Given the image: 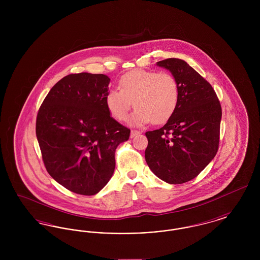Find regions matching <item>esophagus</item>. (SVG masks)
I'll return each mask as SVG.
<instances>
[{
    "label": "esophagus",
    "mask_w": 260,
    "mask_h": 260,
    "mask_svg": "<svg viewBox=\"0 0 260 260\" xmlns=\"http://www.w3.org/2000/svg\"><path fill=\"white\" fill-rule=\"evenodd\" d=\"M139 134H140V132H139V131L132 129V132H131V137H135V136H137V135H139Z\"/></svg>",
    "instance_id": "esophagus-1"
}]
</instances>
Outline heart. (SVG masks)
<instances>
[{"label": "heart", "mask_w": 260, "mask_h": 260, "mask_svg": "<svg viewBox=\"0 0 260 260\" xmlns=\"http://www.w3.org/2000/svg\"><path fill=\"white\" fill-rule=\"evenodd\" d=\"M119 89L107 92V109L115 119L123 122L134 104L136 110L133 121L136 124L166 123L174 114L180 99L179 84L169 72L129 71L120 78Z\"/></svg>", "instance_id": "1"}]
</instances>
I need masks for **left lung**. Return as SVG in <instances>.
Returning a JSON list of instances; mask_svg holds the SVG:
<instances>
[{"instance_id":"left-lung-1","label":"left lung","mask_w":260,"mask_h":260,"mask_svg":"<svg viewBox=\"0 0 260 260\" xmlns=\"http://www.w3.org/2000/svg\"><path fill=\"white\" fill-rule=\"evenodd\" d=\"M157 64L176 78L180 99L167 124L145 134V160L161 180L182 184L198 176L217 153L221 105L210 83L184 60L168 58Z\"/></svg>"}]
</instances>
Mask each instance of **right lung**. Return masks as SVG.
<instances>
[{"mask_svg":"<svg viewBox=\"0 0 260 260\" xmlns=\"http://www.w3.org/2000/svg\"><path fill=\"white\" fill-rule=\"evenodd\" d=\"M110 79L79 73L62 78L38 111L36 136L50 176L76 194L91 196L107 184L117 147L131 129L115 121L105 98Z\"/></svg>","mask_w":260,"mask_h":260,"instance_id":"1","label":"right lung"}]
</instances>
